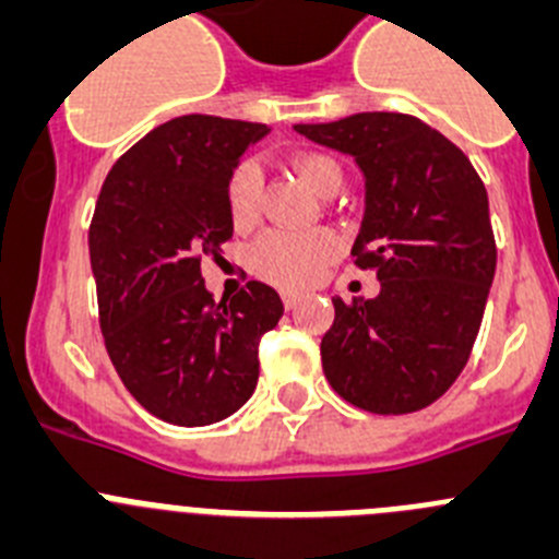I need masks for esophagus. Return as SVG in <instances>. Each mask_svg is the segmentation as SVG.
<instances>
[{"label":"esophagus","mask_w":559,"mask_h":559,"mask_svg":"<svg viewBox=\"0 0 559 559\" xmlns=\"http://www.w3.org/2000/svg\"><path fill=\"white\" fill-rule=\"evenodd\" d=\"M281 300H284L286 309H295V306L304 300V295H298V292H284V295H281Z\"/></svg>","instance_id":"1"}]
</instances>
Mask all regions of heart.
Segmentation results:
<instances>
[{"instance_id":"1","label":"heart","mask_w":559,"mask_h":559,"mask_svg":"<svg viewBox=\"0 0 559 559\" xmlns=\"http://www.w3.org/2000/svg\"><path fill=\"white\" fill-rule=\"evenodd\" d=\"M292 169L320 198L340 192L342 169L325 153H298L292 158ZM225 211L236 230H248L259 223L261 214V173L253 160L236 164L225 183ZM336 245L329 230H270L250 248L248 264L255 275L275 286L300 289L314 284L323 270L334 261Z\"/></svg>"}]
</instances>
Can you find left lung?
<instances>
[{
  "instance_id": "8db88e82",
  "label": "left lung",
  "mask_w": 559,
  "mask_h": 559,
  "mask_svg": "<svg viewBox=\"0 0 559 559\" xmlns=\"http://www.w3.org/2000/svg\"><path fill=\"white\" fill-rule=\"evenodd\" d=\"M295 130L359 167L365 214L350 255L381 284L370 300L334 298L325 379L365 412L424 409L462 373L485 314L496 273L485 183L456 144L406 114Z\"/></svg>"
}]
</instances>
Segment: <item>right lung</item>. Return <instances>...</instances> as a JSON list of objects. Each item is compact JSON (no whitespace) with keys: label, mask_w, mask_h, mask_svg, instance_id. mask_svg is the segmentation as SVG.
Here are the masks:
<instances>
[{"label":"right lung","mask_w":559,"mask_h":559,"mask_svg":"<svg viewBox=\"0 0 559 559\" xmlns=\"http://www.w3.org/2000/svg\"><path fill=\"white\" fill-rule=\"evenodd\" d=\"M270 133L239 119H169L105 178L88 228L99 325L119 379L150 415L209 426L234 415L259 381V336L284 314L273 286L250 281L211 300L200 259L234 234L225 183Z\"/></svg>","instance_id":"obj_1"}]
</instances>
